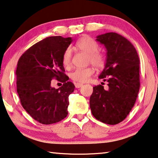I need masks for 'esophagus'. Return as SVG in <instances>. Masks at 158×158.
Masks as SVG:
<instances>
[{"instance_id": "1", "label": "esophagus", "mask_w": 158, "mask_h": 158, "mask_svg": "<svg viewBox=\"0 0 158 158\" xmlns=\"http://www.w3.org/2000/svg\"><path fill=\"white\" fill-rule=\"evenodd\" d=\"M82 86H83V84H80V83H76L75 84V87H76V88H80V87H81Z\"/></svg>"}]
</instances>
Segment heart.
<instances>
[{"mask_svg":"<svg viewBox=\"0 0 158 158\" xmlns=\"http://www.w3.org/2000/svg\"><path fill=\"white\" fill-rule=\"evenodd\" d=\"M75 48L88 55V62L97 69H102L106 63V56L99 50L98 42L92 37L84 36L80 38L75 44ZM72 52L69 48L65 49L62 55V64L67 67L71 64ZM94 74V69L91 67L80 68L73 71L70 77L73 81L84 83L89 81L90 77Z\"/></svg>","mask_w":158,"mask_h":158,"instance_id":"obj_1","label":"heart"}]
</instances>
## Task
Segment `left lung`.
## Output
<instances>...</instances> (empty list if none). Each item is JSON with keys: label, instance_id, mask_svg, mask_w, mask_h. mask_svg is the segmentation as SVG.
Segmentation results:
<instances>
[{"label": "left lung", "instance_id": "obj_1", "mask_svg": "<svg viewBox=\"0 0 158 158\" xmlns=\"http://www.w3.org/2000/svg\"><path fill=\"white\" fill-rule=\"evenodd\" d=\"M107 51L106 62L99 79L107 81L94 86L90 97L93 116L103 123L116 125L126 118L136 102L140 89V60L137 51L126 37L116 32L96 37Z\"/></svg>", "mask_w": 158, "mask_h": 158}]
</instances>
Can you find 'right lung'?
I'll use <instances>...</instances> for the list:
<instances>
[{
    "instance_id": "1",
    "label": "right lung",
    "mask_w": 158,
    "mask_h": 158,
    "mask_svg": "<svg viewBox=\"0 0 158 158\" xmlns=\"http://www.w3.org/2000/svg\"><path fill=\"white\" fill-rule=\"evenodd\" d=\"M72 42L71 37H47L30 47L18 60L16 84L21 105L42 124L57 123L68 114L69 96L75 86L64 74L62 55ZM53 78L63 86L52 87Z\"/></svg>"
}]
</instances>
